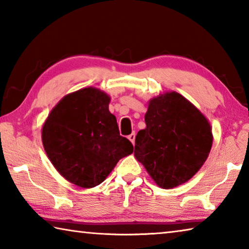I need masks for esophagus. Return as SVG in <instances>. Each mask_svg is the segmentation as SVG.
Listing matches in <instances>:
<instances>
[{"instance_id": "obj_1", "label": "esophagus", "mask_w": 249, "mask_h": 249, "mask_svg": "<svg viewBox=\"0 0 249 249\" xmlns=\"http://www.w3.org/2000/svg\"><path fill=\"white\" fill-rule=\"evenodd\" d=\"M128 140L133 142H135V133H132L130 135H128Z\"/></svg>"}]
</instances>
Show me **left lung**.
Returning <instances> with one entry per match:
<instances>
[{"label":"left lung","instance_id":"1","mask_svg":"<svg viewBox=\"0 0 249 249\" xmlns=\"http://www.w3.org/2000/svg\"><path fill=\"white\" fill-rule=\"evenodd\" d=\"M146 128L135 138V157L159 187L170 189L191 179L208 158L212 132L208 120L177 92L149 102Z\"/></svg>","mask_w":249,"mask_h":249}]
</instances>
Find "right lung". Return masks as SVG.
Wrapping results in <instances>:
<instances>
[{"label": "right lung", "mask_w": 249, "mask_h": 249, "mask_svg": "<svg viewBox=\"0 0 249 249\" xmlns=\"http://www.w3.org/2000/svg\"><path fill=\"white\" fill-rule=\"evenodd\" d=\"M108 103L104 92L86 88L66 95L43 126L49 160L64 178L81 188L102 183L119 160L133 153Z\"/></svg>", "instance_id": "add662e5"}]
</instances>
